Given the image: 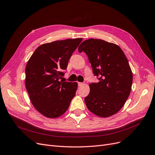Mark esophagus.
I'll return each instance as SVG.
<instances>
[{
	"instance_id": "obj_1",
	"label": "esophagus",
	"mask_w": 155,
	"mask_h": 155,
	"mask_svg": "<svg viewBox=\"0 0 155 155\" xmlns=\"http://www.w3.org/2000/svg\"><path fill=\"white\" fill-rule=\"evenodd\" d=\"M84 84L83 83H78V86H82Z\"/></svg>"
}]
</instances>
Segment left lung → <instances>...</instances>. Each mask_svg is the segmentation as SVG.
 Returning a JSON list of instances; mask_svg holds the SVG:
<instances>
[{
    "instance_id": "8db88e82",
    "label": "left lung",
    "mask_w": 155,
    "mask_h": 155,
    "mask_svg": "<svg viewBox=\"0 0 155 155\" xmlns=\"http://www.w3.org/2000/svg\"><path fill=\"white\" fill-rule=\"evenodd\" d=\"M78 51L87 54L93 72L99 77V82L89 84L86 107L99 117L114 115L124 106L132 88V72L125 54L114 43L97 39L83 41Z\"/></svg>"
}]
</instances>
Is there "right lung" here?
Returning a JSON list of instances; mask_svg holds the SVG:
<instances>
[{
  "label": "right lung",
  "instance_id": "add662e5",
  "mask_svg": "<svg viewBox=\"0 0 155 155\" xmlns=\"http://www.w3.org/2000/svg\"><path fill=\"white\" fill-rule=\"evenodd\" d=\"M82 38L68 39L39 46L25 68V87L39 113L49 118L64 114L76 95V82L60 81L68 61Z\"/></svg>",
  "mask_w": 155,
  "mask_h": 155
}]
</instances>
